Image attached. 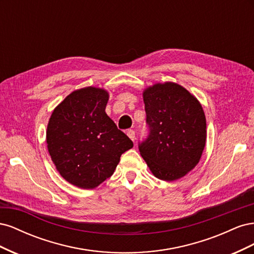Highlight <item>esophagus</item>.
<instances>
[{"mask_svg":"<svg viewBox=\"0 0 254 254\" xmlns=\"http://www.w3.org/2000/svg\"><path fill=\"white\" fill-rule=\"evenodd\" d=\"M127 135H128L132 141L135 140V132H134V130H132V129L127 130Z\"/></svg>","mask_w":254,"mask_h":254,"instance_id":"esophagus-1","label":"esophagus"}]
</instances>
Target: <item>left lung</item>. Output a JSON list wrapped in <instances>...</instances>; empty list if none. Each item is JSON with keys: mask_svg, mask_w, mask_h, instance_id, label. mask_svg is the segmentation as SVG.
<instances>
[{"mask_svg": "<svg viewBox=\"0 0 254 254\" xmlns=\"http://www.w3.org/2000/svg\"><path fill=\"white\" fill-rule=\"evenodd\" d=\"M148 134L139 150L152 174L165 181L187 175L197 165L205 145L201 105L173 82L157 83L143 93Z\"/></svg>", "mask_w": 254, "mask_h": 254, "instance_id": "8db88e82", "label": "left lung"}]
</instances>
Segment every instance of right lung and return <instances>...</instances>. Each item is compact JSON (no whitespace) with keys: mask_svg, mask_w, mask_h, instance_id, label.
<instances>
[{"mask_svg":"<svg viewBox=\"0 0 254 254\" xmlns=\"http://www.w3.org/2000/svg\"><path fill=\"white\" fill-rule=\"evenodd\" d=\"M108 93L93 87L74 91L52 113L49 152L60 175L81 189H94L112 176L132 141L106 114Z\"/></svg>","mask_w":254,"mask_h":254,"instance_id":"obj_1","label":"right lung"}]
</instances>
